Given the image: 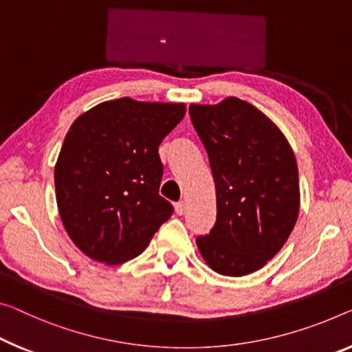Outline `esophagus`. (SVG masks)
<instances>
[{
	"label": "esophagus",
	"mask_w": 352,
	"mask_h": 352,
	"mask_svg": "<svg viewBox=\"0 0 352 352\" xmlns=\"http://www.w3.org/2000/svg\"><path fill=\"white\" fill-rule=\"evenodd\" d=\"M175 209H176V214H177V215H182L184 212H186V209H187L186 201H177V203L175 204Z\"/></svg>",
	"instance_id": "obj_1"
}]
</instances>
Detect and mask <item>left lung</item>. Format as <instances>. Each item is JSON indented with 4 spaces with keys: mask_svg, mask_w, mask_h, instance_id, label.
I'll return each instance as SVG.
<instances>
[{
    "mask_svg": "<svg viewBox=\"0 0 352 352\" xmlns=\"http://www.w3.org/2000/svg\"><path fill=\"white\" fill-rule=\"evenodd\" d=\"M193 127L209 155L217 220L197 237L204 263L228 277L256 272L282 250L299 217L296 155L283 132L237 97L192 104Z\"/></svg>",
    "mask_w": 352,
    "mask_h": 352,
    "instance_id": "obj_1",
    "label": "left lung"
}]
</instances>
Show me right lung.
Returning <instances> with one entry per match:
<instances>
[{
	"mask_svg": "<svg viewBox=\"0 0 352 352\" xmlns=\"http://www.w3.org/2000/svg\"><path fill=\"white\" fill-rule=\"evenodd\" d=\"M186 105L107 100L72 122L55 165L59 217L86 256L118 266L138 256L173 214L159 195V144Z\"/></svg>",
	"mask_w": 352,
	"mask_h": 352,
	"instance_id": "1",
	"label": "right lung"
}]
</instances>
